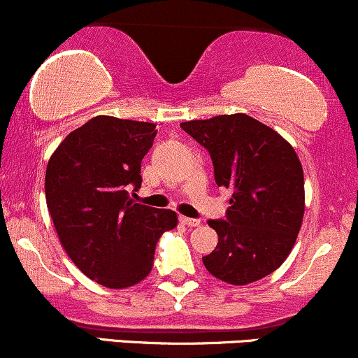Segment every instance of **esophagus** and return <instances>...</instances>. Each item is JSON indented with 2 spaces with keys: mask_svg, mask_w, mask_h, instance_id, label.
<instances>
[{
  "mask_svg": "<svg viewBox=\"0 0 358 358\" xmlns=\"http://www.w3.org/2000/svg\"><path fill=\"white\" fill-rule=\"evenodd\" d=\"M180 222L188 227H200V224H202L199 219H190V217H180Z\"/></svg>",
  "mask_w": 358,
  "mask_h": 358,
  "instance_id": "34e87169",
  "label": "esophagus"
}]
</instances>
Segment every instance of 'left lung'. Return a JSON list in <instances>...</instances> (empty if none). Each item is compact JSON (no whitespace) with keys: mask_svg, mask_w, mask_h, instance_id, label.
Instances as JSON below:
<instances>
[{"mask_svg":"<svg viewBox=\"0 0 358 358\" xmlns=\"http://www.w3.org/2000/svg\"><path fill=\"white\" fill-rule=\"evenodd\" d=\"M208 151L219 187L232 192L225 219L208 220L219 244L202 261L212 276L244 286L276 271L296 242L305 178L293 146L248 114L182 122Z\"/></svg>","mask_w":358,"mask_h":358,"instance_id":"left-lung-1","label":"left lung"}]
</instances>
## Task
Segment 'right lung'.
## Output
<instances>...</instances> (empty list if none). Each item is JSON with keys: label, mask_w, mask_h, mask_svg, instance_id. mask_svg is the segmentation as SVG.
Segmentation results:
<instances>
[{"label": "right lung", "mask_w": 358, "mask_h": 358, "mask_svg": "<svg viewBox=\"0 0 358 358\" xmlns=\"http://www.w3.org/2000/svg\"><path fill=\"white\" fill-rule=\"evenodd\" d=\"M153 122L96 116L72 131L45 173L47 207L73 264L106 287L134 286L151 273L156 242L176 227L173 210L134 203Z\"/></svg>", "instance_id": "right-lung-1"}]
</instances>
